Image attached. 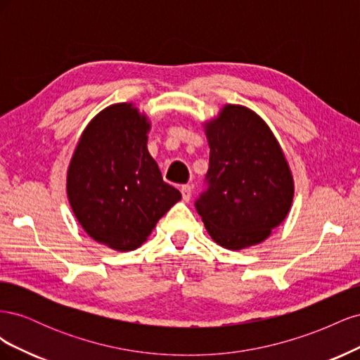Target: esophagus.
<instances>
[{"label":"esophagus","instance_id":"34e87169","mask_svg":"<svg viewBox=\"0 0 360 360\" xmlns=\"http://www.w3.org/2000/svg\"><path fill=\"white\" fill-rule=\"evenodd\" d=\"M180 191H181V195H183V200L188 202L192 197V186H191V184H183Z\"/></svg>","mask_w":360,"mask_h":360}]
</instances>
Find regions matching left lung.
<instances>
[{
  "label": "left lung",
  "instance_id": "1",
  "mask_svg": "<svg viewBox=\"0 0 360 360\" xmlns=\"http://www.w3.org/2000/svg\"><path fill=\"white\" fill-rule=\"evenodd\" d=\"M204 130L209 186L195 207L207 233L230 250L264 242L287 217L294 197L292 174L276 136L242 105H225Z\"/></svg>",
  "mask_w": 360,
  "mask_h": 360
}]
</instances>
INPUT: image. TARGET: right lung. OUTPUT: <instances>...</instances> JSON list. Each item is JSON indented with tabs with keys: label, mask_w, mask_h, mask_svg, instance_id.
<instances>
[{
	"label": "right lung",
	"mask_w": 360,
	"mask_h": 360,
	"mask_svg": "<svg viewBox=\"0 0 360 360\" xmlns=\"http://www.w3.org/2000/svg\"><path fill=\"white\" fill-rule=\"evenodd\" d=\"M151 127L134 103L106 106L86 124L68 168V198L93 240L118 252L143 245L181 200L147 148Z\"/></svg>",
	"instance_id": "right-lung-1"
}]
</instances>
